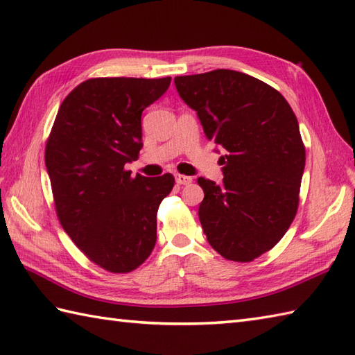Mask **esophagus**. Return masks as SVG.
Segmentation results:
<instances>
[{"instance_id":"1","label":"esophagus","mask_w":355,"mask_h":355,"mask_svg":"<svg viewBox=\"0 0 355 355\" xmlns=\"http://www.w3.org/2000/svg\"><path fill=\"white\" fill-rule=\"evenodd\" d=\"M175 180H177L178 184H189V183H192V177L182 175V173H178V175H175Z\"/></svg>"}]
</instances>
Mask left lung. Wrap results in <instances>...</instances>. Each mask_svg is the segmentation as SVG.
Wrapping results in <instances>:
<instances>
[{"label":"left lung","mask_w":355,"mask_h":355,"mask_svg":"<svg viewBox=\"0 0 355 355\" xmlns=\"http://www.w3.org/2000/svg\"><path fill=\"white\" fill-rule=\"evenodd\" d=\"M173 82L225 153L221 184L198 178L202 230L225 259L250 262L281 241L297 212L305 168L297 119L281 93L245 73L220 69Z\"/></svg>","instance_id":"8db88e82"}]
</instances>
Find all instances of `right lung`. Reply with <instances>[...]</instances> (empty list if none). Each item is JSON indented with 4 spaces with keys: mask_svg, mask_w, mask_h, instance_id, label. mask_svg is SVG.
I'll return each mask as SVG.
<instances>
[{
    "mask_svg": "<svg viewBox=\"0 0 355 355\" xmlns=\"http://www.w3.org/2000/svg\"><path fill=\"white\" fill-rule=\"evenodd\" d=\"M171 78H96L59 107L45 146L56 214L82 252L111 273L146 261L157 241V210L172 173L148 178L125 164L139 157L141 112L166 93Z\"/></svg>",
    "mask_w": 355,
    "mask_h": 355,
    "instance_id": "add662e5",
    "label": "right lung"
}]
</instances>
